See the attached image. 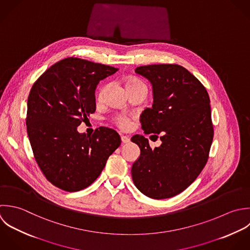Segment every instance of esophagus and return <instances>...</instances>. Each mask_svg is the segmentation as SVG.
<instances>
[{"mask_svg": "<svg viewBox=\"0 0 250 250\" xmlns=\"http://www.w3.org/2000/svg\"><path fill=\"white\" fill-rule=\"evenodd\" d=\"M121 139H122L123 143H128L130 141V138L128 136H125V135H122Z\"/></svg>", "mask_w": 250, "mask_h": 250, "instance_id": "esophagus-1", "label": "esophagus"}]
</instances>
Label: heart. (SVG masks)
<instances>
[{"label":"heart","mask_w":250,"mask_h":250,"mask_svg":"<svg viewBox=\"0 0 250 250\" xmlns=\"http://www.w3.org/2000/svg\"><path fill=\"white\" fill-rule=\"evenodd\" d=\"M138 86H145L143 82H141L139 79L128 78L125 81V88H126V90H129V89H132V88H135V87H138ZM106 90H107V86L106 85H104V86H102L100 88V90L98 92V95H97L98 101H102L104 99ZM114 123L116 124V125L118 127H120L121 129H124V130H126V129H128L131 126V121L129 120V118H127L126 116H123V115L117 116L114 119Z\"/></svg>","instance_id":"obj_1"}]
</instances>
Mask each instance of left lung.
<instances>
[{"mask_svg": "<svg viewBox=\"0 0 250 250\" xmlns=\"http://www.w3.org/2000/svg\"><path fill=\"white\" fill-rule=\"evenodd\" d=\"M135 72L153 86V106L140 116L142 129L152 136L161 134L162 144L152 149L143 135L131 137L140 148L132 180L145 196L168 199L187 189L207 165L213 139L209 96L203 83L177 64L140 66Z\"/></svg>", "mask_w": 250, "mask_h": 250, "instance_id": "obj_1", "label": "left lung"}]
</instances>
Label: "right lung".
<instances>
[{"instance_id":"right-lung-1","label":"right lung","mask_w":250,"mask_h":250,"mask_svg":"<svg viewBox=\"0 0 250 250\" xmlns=\"http://www.w3.org/2000/svg\"><path fill=\"white\" fill-rule=\"evenodd\" d=\"M117 68L68 57L49 67L28 96L26 126L35 160L55 187L77 192L100 175L110 155L121 145L112 128L101 126L92 135L77 127L95 112V89Z\"/></svg>"}]
</instances>
